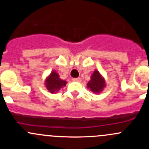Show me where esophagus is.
Masks as SVG:
<instances>
[{
  "label": "esophagus",
  "mask_w": 149,
  "mask_h": 149,
  "mask_svg": "<svg viewBox=\"0 0 149 149\" xmlns=\"http://www.w3.org/2000/svg\"><path fill=\"white\" fill-rule=\"evenodd\" d=\"M73 81L76 82H81V78H75V79H73Z\"/></svg>",
  "instance_id": "esophagus-1"
}]
</instances>
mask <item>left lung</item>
<instances>
[{"label":"left lung","instance_id":"1","mask_svg":"<svg viewBox=\"0 0 149 149\" xmlns=\"http://www.w3.org/2000/svg\"><path fill=\"white\" fill-rule=\"evenodd\" d=\"M87 86L94 93H100L105 86L104 80L98 70H95L91 76V80L87 84Z\"/></svg>","mask_w":149,"mask_h":149}]
</instances>
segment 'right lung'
<instances>
[{
  "label": "right lung",
  "instance_id": "1",
  "mask_svg": "<svg viewBox=\"0 0 149 149\" xmlns=\"http://www.w3.org/2000/svg\"><path fill=\"white\" fill-rule=\"evenodd\" d=\"M60 76L55 71H52L49 77L47 79L45 83L46 87L48 91L51 93H54L55 91H58L61 88L65 86L66 84L65 81L60 79Z\"/></svg>",
  "mask_w": 149,
  "mask_h": 149
}]
</instances>
